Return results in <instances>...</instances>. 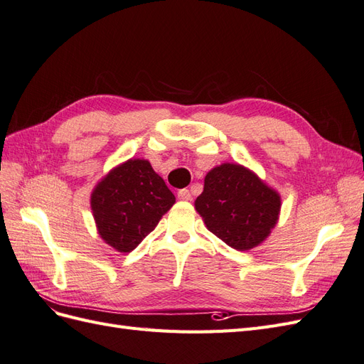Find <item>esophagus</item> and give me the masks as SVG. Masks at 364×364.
Listing matches in <instances>:
<instances>
[{
	"label": "esophagus",
	"mask_w": 364,
	"mask_h": 364,
	"mask_svg": "<svg viewBox=\"0 0 364 364\" xmlns=\"http://www.w3.org/2000/svg\"><path fill=\"white\" fill-rule=\"evenodd\" d=\"M178 197H179V200H183V202H186V200H191V193H190V190L183 188V190H179Z\"/></svg>",
	"instance_id": "obj_1"
}]
</instances>
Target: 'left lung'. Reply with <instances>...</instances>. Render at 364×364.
I'll return each instance as SVG.
<instances>
[{
	"label": "left lung",
	"mask_w": 364,
	"mask_h": 364,
	"mask_svg": "<svg viewBox=\"0 0 364 364\" xmlns=\"http://www.w3.org/2000/svg\"><path fill=\"white\" fill-rule=\"evenodd\" d=\"M194 208L208 230L245 252L259 246L277 226L281 196L245 165L225 162L206 173Z\"/></svg>",
	"instance_id": "1"
}]
</instances>
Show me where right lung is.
Wrapping results in <instances>:
<instances>
[{"label": "right lung", "instance_id": "add662e5", "mask_svg": "<svg viewBox=\"0 0 364 364\" xmlns=\"http://www.w3.org/2000/svg\"><path fill=\"white\" fill-rule=\"evenodd\" d=\"M176 197L147 159L117 165L91 193L98 235L117 252L129 253L156 228Z\"/></svg>", "mask_w": 364, "mask_h": 364}]
</instances>
